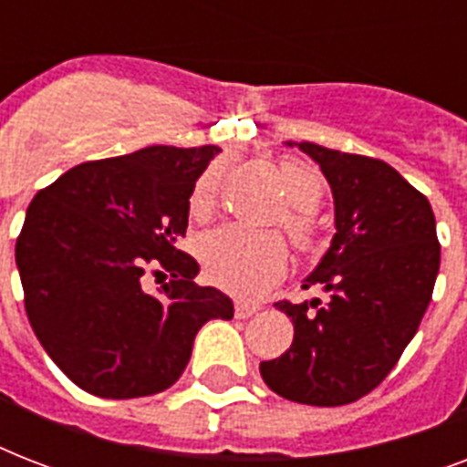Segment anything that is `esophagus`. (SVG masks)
I'll return each mask as SVG.
<instances>
[{
  "mask_svg": "<svg viewBox=\"0 0 467 467\" xmlns=\"http://www.w3.org/2000/svg\"><path fill=\"white\" fill-rule=\"evenodd\" d=\"M259 312V306L256 303H244V300H237L234 303V317L237 319H247L252 317V315H256Z\"/></svg>",
  "mask_w": 467,
  "mask_h": 467,
  "instance_id": "obj_1",
  "label": "esophagus"
}]
</instances>
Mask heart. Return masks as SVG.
Here are the masks:
<instances>
[{"label": "heart", "mask_w": 467, "mask_h": 467, "mask_svg": "<svg viewBox=\"0 0 467 467\" xmlns=\"http://www.w3.org/2000/svg\"><path fill=\"white\" fill-rule=\"evenodd\" d=\"M281 179L293 211L285 218V227L300 249L315 247V225L310 211H315L325 193V183L312 167L296 160L281 161ZM218 189V171L208 169L198 179L191 211L203 213L211 208ZM201 259L208 276L237 296H259L276 284L288 269V247L281 234L259 233L242 225H223L211 230L201 240Z\"/></svg>", "instance_id": "heart-1"}]
</instances>
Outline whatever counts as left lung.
Wrapping results in <instances>:
<instances>
[{"instance_id":"8db88e82","label":"left lung","mask_w":467,"mask_h":467,"mask_svg":"<svg viewBox=\"0 0 467 467\" xmlns=\"http://www.w3.org/2000/svg\"><path fill=\"white\" fill-rule=\"evenodd\" d=\"M315 160L334 198V237L303 288L329 296L276 307L291 348L262 361L264 383L300 405L339 407L383 383L417 334L441 264L434 211L380 160L285 142Z\"/></svg>"}]
</instances>
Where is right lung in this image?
Returning <instances> with one entry per match:
<instances>
[{
	"mask_svg": "<svg viewBox=\"0 0 467 467\" xmlns=\"http://www.w3.org/2000/svg\"><path fill=\"white\" fill-rule=\"evenodd\" d=\"M215 145H152L77 164L38 191L16 240L26 315L57 368L99 398H145L174 385L208 319H233V300L196 285L179 240L189 198ZM148 265L175 281L141 288Z\"/></svg>",
	"mask_w": 467,
	"mask_h": 467,
	"instance_id": "obj_1",
	"label": "right lung"
}]
</instances>
